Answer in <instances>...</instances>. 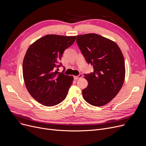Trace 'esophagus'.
Masks as SVG:
<instances>
[{
    "label": "esophagus",
    "instance_id": "obj_1",
    "mask_svg": "<svg viewBox=\"0 0 146 146\" xmlns=\"http://www.w3.org/2000/svg\"><path fill=\"white\" fill-rule=\"evenodd\" d=\"M82 76H83L82 74V73H80L78 76H74V79L75 80H78V79H80V78H82Z\"/></svg>",
    "mask_w": 146,
    "mask_h": 146
}]
</instances>
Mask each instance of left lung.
<instances>
[{
  "mask_svg": "<svg viewBox=\"0 0 146 146\" xmlns=\"http://www.w3.org/2000/svg\"><path fill=\"white\" fill-rule=\"evenodd\" d=\"M76 42L94 72L85 74L88 82L83 89L85 100L95 106H101L115 98L123 85L125 61L118 45L112 40L96 34L76 36Z\"/></svg>",
  "mask_w": 146,
  "mask_h": 146,
  "instance_id": "1",
  "label": "left lung"
}]
</instances>
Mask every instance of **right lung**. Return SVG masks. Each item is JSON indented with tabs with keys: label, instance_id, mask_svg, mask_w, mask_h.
Segmentation results:
<instances>
[{
	"label": "right lung",
	"instance_id": "obj_1",
	"mask_svg": "<svg viewBox=\"0 0 146 146\" xmlns=\"http://www.w3.org/2000/svg\"><path fill=\"white\" fill-rule=\"evenodd\" d=\"M75 39L76 36L46 35L27 51L22 66L25 85L32 97L44 106H52L64 101L72 85L73 76L57 70L62 66L60 60L64 51Z\"/></svg>",
	"mask_w": 146,
	"mask_h": 146
}]
</instances>
